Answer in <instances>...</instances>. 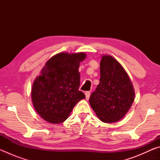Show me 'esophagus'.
Masks as SVG:
<instances>
[{
  "instance_id": "esophagus-1",
  "label": "esophagus",
  "mask_w": 160,
  "mask_h": 160,
  "mask_svg": "<svg viewBox=\"0 0 160 160\" xmlns=\"http://www.w3.org/2000/svg\"><path fill=\"white\" fill-rule=\"evenodd\" d=\"M85 96H86V99H89V98H90V92H86Z\"/></svg>"
}]
</instances>
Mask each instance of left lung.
Segmentation results:
<instances>
[{
  "label": "left lung",
  "mask_w": 160,
  "mask_h": 160,
  "mask_svg": "<svg viewBox=\"0 0 160 160\" xmlns=\"http://www.w3.org/2000/svg\"><path fill=\"white\" fill-rule=\"evenodd\" d=\"M134 90L125 70L111 56H103L100 63L99 84L90 95V104L104 123L122 118L134 101Z\"/></svg>",
  "instance_id": "1"
}]
</instances>
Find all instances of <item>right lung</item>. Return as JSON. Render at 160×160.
Returning a JSON list of instances; mask_svg holds the SVG:
<instances>
[{"instance_id": "1", "label": "right lung", "mask_w": 160, "mask_h": 160, "mask_svg": "<svg viewBox=\"0 0 160 160\" xmlns=\"http://www.w3.org/2000/svg\"><path fill=\"white\" fill-rule=\"evenodd\" d=\"M86 54L60 53L51 57L37 77L32 90V103L45 121L61 123L68 118L75 104L85 99L79 90L80 63Z\"/></svg>"}]
</instances>
